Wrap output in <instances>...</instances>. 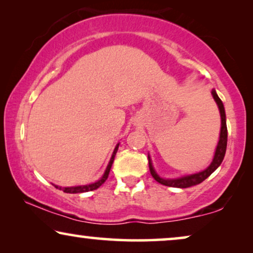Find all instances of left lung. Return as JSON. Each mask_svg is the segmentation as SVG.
I'll use <instances>...</instances> for the list:
<instances>
[{"label":"left lung","mask_w":253,"mask_h":253,"mask_svg":"<svg viewBox=\"0 0 253 253\" xmlns=\"http://www.w3.org/2000/svg\"><path fill=\"white\" fill-rule=\"evenodd\" d=\"M212 95L214 100H215L217 107H219L220 110V115H221V131H220V138H219V143H217L216 150H215V154H214L213 161L209 167H207L205 170L197 172V174H192V175H186L183 176V177L179 178H162L157 174V171L154 170L153 166H152V160L148 155V167H150V171L151 175L153 176V178L155 181L160 183L162 185L166 186H172V188H181V189H185V188H190V186L197 185L199 183H202L203 181L209 177V176L212 174V172L215 170V169L219 167L222 162L224 154H226V150H227V138H228V132H227V124H226V113H224V107L223 103L221 101V99L217 96L215 89H212Z\"/></svg>","instance_id":"obj_1"}]
</instances>
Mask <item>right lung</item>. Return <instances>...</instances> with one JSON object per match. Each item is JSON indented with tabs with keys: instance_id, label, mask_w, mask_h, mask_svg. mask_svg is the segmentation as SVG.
<instances>
[{
	"instance_id": "add662e5",
	"label": "right lung",
	"mask_w": 253,
	"mask_h": 253,
	"mask_svg": "<svg viewBox=\"0 0 253 253\" xmlns=\"http://www.w3.org/2000/svg\"><path fill=\"white\" fill-rule=\"evenodd\" d=\"M119 145H116L115 150L113 152V155L112 158H110V161L108 166H107L106 170H105V174L102 175V177L99 179L98 182L95 183H92V184H88V185H81V186H69V188H58L57 185H54L55 188L60 189V190H63V192H67V193H82V192H87V191H93V190H96L99 188V186H101L103 183L106 182V179L108 178V175H109V171H110V168H112V165L114 162V159H115V155H116V152L119 150Z\"/></svg>"
}]
</instances>
